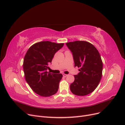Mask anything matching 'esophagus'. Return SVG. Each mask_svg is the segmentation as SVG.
I'll return each instance as SVG.
<instances>
[{
  "label": "esophagus",
  "mask_w": 125,
  "mask_h": 125,
  "mask_svg": "<svg viewBox=\"0 0 125 125\" xmlns=\"http://www.w3.org/2000/svg\"><path fill=\"white\" fill-rule=\"evenodd\" d=\"M62 75H63V76L64 77H67V75H68V74H64V73H63V74H62Z\"/></svg>",
  "instance_id": "34e87169"
}]
</instances>
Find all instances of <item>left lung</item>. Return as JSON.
I'll return each instance as SVG.
<instances>
[{
    "label": "left lung",
    "instance_id": "left-lung-1",
    "mask_svg": "<svg viewBox=\"0 0 125 125\" xmlns=\"http://www.w3.org/2000/svg\"><path fill=\"white\" fill-rule=\"evenodd\" d=\"M73 56L74 67H80L70 89L74 95L84 96L94 91L102 78L103 62L97 49L85 41L67 43Z\"/></svg>",
    "mask_w": 125,
    "mask_h": 125
}]
</instances>
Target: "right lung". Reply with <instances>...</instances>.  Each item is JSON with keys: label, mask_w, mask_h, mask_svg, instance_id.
I'll use <instances>...</instances> for the list:
<instances>
[{"label": "right lung", "mask_w": 125, "mask_h": 125, "mask_svg": "<svg viewBox=\"0 0 125 125\" xmlns=\"http://www.w3.org/2000/svg\"><path fill=\"white\" fill-rule=\"evenodd\" d=\"M63 45L50 41L41 42L30 47L25 55L23 67L26 81L40 96H50L57 92L62 75L51 73L47 70L55 54Z\"/></svg>", "instance_id": "add662e5"}]
</instances>
